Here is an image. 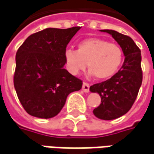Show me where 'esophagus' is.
Listing matches in <instances>:
<instances>
[{
    "label": "esophagus",
    "instance_id": "obj_1",
    "mask_svg": "<svg viewBox=\"0 0 154 154\" xmlns=\"http://www.w3.org/2000/svg\"><path fill=\"white\" fill-rule=\"evenodd\" d=\"M89 88H90V85L88 84V83H87V82H83V84H82V91L84 92V93H88L89 92Z\"/></svg>",
    "mask_w": 154,
    "mask_h": 154
}]
</instances>
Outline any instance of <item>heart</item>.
Returning a JSON list of instances; mask_svg holds the SVG:
<instances>
[{
  "mask_svg": "<svg viewBox=\"0 0 154 154\" xmlns=\"http://www.w3.org/2000/svg\"><path fill=\"white\" fill-rule=\"evenodd\" d=\"M123 51L116 44L99 38H88L77 44V51L67 49L64 53L66 69L77 75L87 67L91 75L99 80L113 77L123 61Z\"/></svg>",
  "mask_w": 154,
  "mask_h": 154,
  "instance_id": "1",
  "label": "heart"
}]
</instances>
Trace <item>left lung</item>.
<instances>
[{
  "mask_svg": "<svg viewBox=\"0 0 154 154\" xmlns=\"http://www.w3.org/2000/svg\"><path fill=\"white\" fill-rule=\"evenodd\" d=\"M109 33L123 51L125 60L121 68L111 78L90 87L92 93H98L101 103L94 109L97 118L115 120L128 112L134 103L143 82L141 51L131 38L115 30L103 29Z\"/></svg>",
  "mask_w": 154,
  "mask_h": 154,
  "instance_id": "1",
  "label": "left lung"
}]
</instances>
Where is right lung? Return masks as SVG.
<instances>
[{"label":"right lung","instance_id":"1","mask_svg":"<svg viewBox=\"0 0 154 154\" xmlns=\"http://www.w3.org/2000/svg\"><path fill=\"white\" fill-rule=\"evenodd\" d=\"M80 29L48 28L31 34L17 51L14 88L30 116H57L69 94L82 88L81 80L64 68L66 45Z\"/></svg>","mask_w":154,"mask_h":154}]
</instances>
